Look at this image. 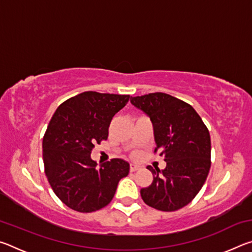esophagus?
I'll list each match as a JSON object with an SVG mask.
<instances>
[{"label": "esophagus", "instance_id": "obj_1", "mask_svg": "<svg viewBox=\"0 0 252 252\" xmlns=\"http://www.w3.org/2000/svg\"><path fill=\"white\" fill-rule=\"evenodd\" d=\"M140 169V167L138 164H134V163H131L130 164V171L131 172H134V171H136V170H139Z\"/></svg>", "mask_w": 252, "mask_h": 252}]
</instances>
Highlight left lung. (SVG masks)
I'll return each mask as SVG.
<instances>
[{
  "label": "left lung",
  "mask_w": 252,
  "mask_h": 252,
  "mask_svg": "<svg viewBox=\"0 0 252 252\" xmlns=\"http://www.w3.org/2000/svg\"><path fill=\"white\" fill-rule=\"evenodd\" d=\"M130 101L150 118L157 143L155 152L160 151L167 162L162 171L148 167L153 181L140 191L142 200L160 211L179 210L198 194L210 170L208 127L192 106L167 93H149Z\"/></svg>",
  "instance_id": "1"
}]
</instances>
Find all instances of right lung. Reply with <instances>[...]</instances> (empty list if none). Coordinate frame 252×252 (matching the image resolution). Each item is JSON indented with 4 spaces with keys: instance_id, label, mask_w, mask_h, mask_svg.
<instances>
[{
    "instance_id": "1",
    "label": "right lung",
    "mask_w": 252,
    "mask_h": 252,
    "mask_svg": "<svg viewBox=\"0 0 252 252\" xmlns=\"http://www.w3.org/2000/svg\"><path fill=\"white\" fill-rule=\"evenodd\" d=\"M129 99L87 91L63 102L51 119L42 142L45 176L58 198L75 211L108 206L119 181L129 173L130 165L122 159L100 169L91 159L92 149L108 139L111 120Z\"/></svg>"
}]
</instances>
